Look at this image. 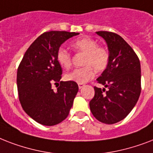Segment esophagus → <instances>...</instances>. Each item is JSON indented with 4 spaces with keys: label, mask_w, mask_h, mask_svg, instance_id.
Returning <instances> with one entry per match:
<instances>
[{
    "label": "esophagus",
    "mask_w": 153,
    "mask_h": 153,
    "mask_svg": "<svg viewBox=\"0 0 153 153\" xmlns=\"http://www.w3.org/2000/svg\"><path fill=\"white\" fill-rule=\"evenodd\" d=\"M85 86V85H84L83 83H79V89H82V87H84Z\"/></svg>",
    "instance_id": "obj_1"
}]
</instances>
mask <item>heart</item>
<instances>
[{"mask_svg":"<svg viewBox=\"0 0 153 153\" xmlns=\"http://www.w3.org/2000/svg\"><path fill=\"white\" fill-rule=\"evenodd\" d=\"M72 47L78 53L84 54L82 64L84 67L77 68L66 74L68 81L85 83L94 77L95 70L103 71L109 62V52L105 47L99 46L98 42L91 37H83L72 43ZM59 64L65 69H70L72 65L71 55L66 49L59 48L56 52Z\"/></svg>","mask_w":153,"mask_h":153,"instance_id":"1","label":"heart"}]
</instances>
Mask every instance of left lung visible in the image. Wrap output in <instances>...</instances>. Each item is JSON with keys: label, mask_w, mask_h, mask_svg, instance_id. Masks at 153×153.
<instances>
[{"label": "left lung", "mask_w": 153, "mask_h": 153, "mask_svg": "<svg viewBox=\"0 0 153 153\" xmlns=\"http://www.w3.org/2000/svg\"><path fill=\"white\" fill-rule=\"evenodd\" d=\"M106 41L109 62L97 79L105 88L94 86V96L90 102L94 117L105 124H114L126 118L135 106L141 91L139 58L119 35L111 32H96Z\"/></svg>", "instance_id": "8db88e82"}]
</instances>
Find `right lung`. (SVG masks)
<instances>
[{
    "label": "right lung",
    "mask_w": 153,
    "mask_h": 153,
    "mask_svg": "<svg viewBox=\"0 0 153 153\" xmlns=\"http://www.w3.org/2000/svg\"><path fill=\"white\" fill-rule=\"evenodd\" d=\"M79 32L51 31L41 34L25 52L17 69L18 96L25 113L44 126L67 118L79 91L75 82H59L62 70L56 59L61 44ZM59 82L57 91L52 84Z\"/></svg>",
    "instance_id": "add662e5"
}]
</instances>
